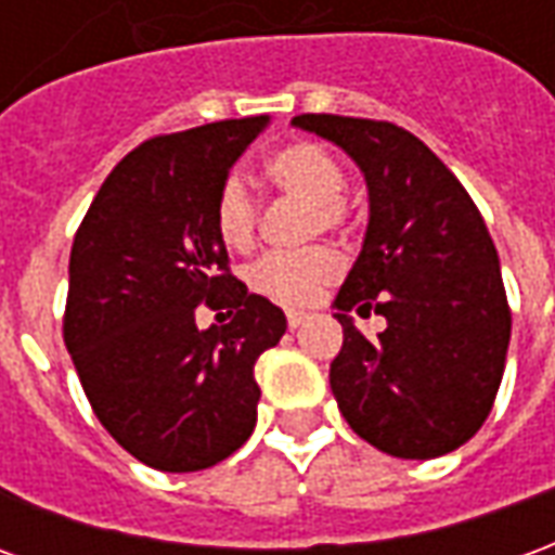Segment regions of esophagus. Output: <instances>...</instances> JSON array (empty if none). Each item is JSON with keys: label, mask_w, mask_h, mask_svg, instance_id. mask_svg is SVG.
I'll return each instance as SVG.
<instances>
[{"label": "esophagus", "mask_w": 555, "mask_h": 555, "mask_svg": "<svg viewBox=\"0 0 555 555\" xmlns=\"http://www.w3.org/2000/svg\"><path fill=\"white\" fill-rule=\"evenodd\" d=\"M309 321V314L306 312H288V326L291 330H297V326H302Z\"/></svg>", "instance_id": "esophagus-1"}]
</instances>
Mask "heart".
<instances>
[{
  "instance_id": "b5f03b06",
  "label": "heart",
  "mask_w": 555,
  "mask_h": 555,
  "mask_svg": "<svg viewBox=\"0 0 555 555\" xmlns=\"http://www.w3.org/2000/svg\"><path fill=\"white\" fill-rule=\"evenodd\" d=\"M267 178L282 193L297 195L312 205V231H333L345 222V171L326 147L314 142H294L279 147L267 159ZM258 225V202L241 175H229L219 183L214 202V229L231 249H246ZM341 273V258L333 249L309 253H270L249 270V285L270 300L285 306H306Z\"/></svg>"
}]
</instances>
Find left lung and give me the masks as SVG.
Returning <instances> with one entry per match:
<instances>
[{
    "instance_id": "1",
    "label": "left lung",
    "mask_w": 555,
    "mask_h": 555,
    "mask_svg": "<svg viewBox=\"0 0 555 555\" xmlns=\"http://www.w3.org/2000/svg\"><path fill=\"white\" fill-rule=\"evenodd\" d=\"M365 178L369 225L336 294L345 341L330 365L341 416L374 449L428 461L464 446L500 389L512 312L500 255L461 181L422 139L386 121L297 115ZM387 318L365 339L347 312Z\"/></svg>"
}]
</instances>
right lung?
Instances as JSON below:
<instances>
[{
	"label": "right lung",
	"mask_w": 555,
	"mask_h": 555,
	"mask_svg": "<svg viewBox=\"0 0 555 555\" xmlns=\"http://www.w3.org/2000/svg\"><path fill=\"white\" fill-rule=\"evenodd\" d=\"M270 115L193 127L130 151L103 181L70 249L65 345L101 425L142 464L195 473L249 440L255 360L285 312L229 273L214 229L219 183ZM229 301L198 331L194 306Z\"/></svg>",
	"instance_id": "1"
}]
</instances>
